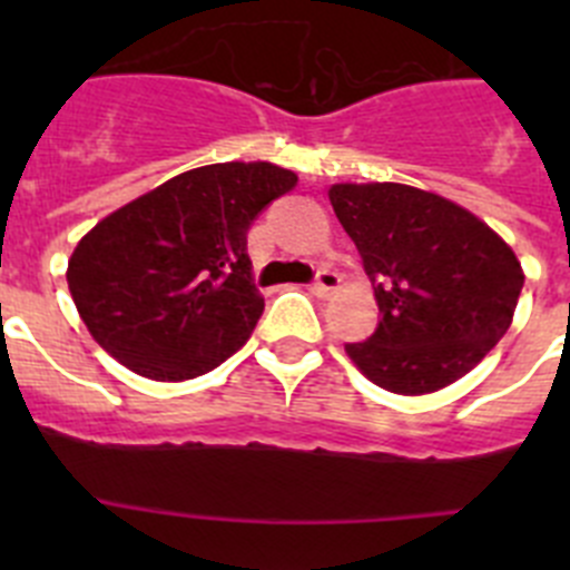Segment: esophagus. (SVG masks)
Wrapping results in <instances>:
<instances>
[{
    "label": "esophagus",
    "instance_id": "esophagus-1",
    "mask_svg": "<svg viewBox=\"0 0 570 570\" xmlns=\"http://www.w3.org/2000/svg\"><path fill=\"white\" fill-rule=\"evenodd\" d=\"M336 288H340V274H334V271L328 268H322L320 274H316V282L311 285V291H314L316 296H322V299H328Z\"/></svg>",
    "mask_w": 570,
    "mask_h": 570
}]
</instances>
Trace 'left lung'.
Returning a JSON list of instances; mask_svg holds the SVG:
<instances>
[{"label": "left lung", "instance_id": "8db88e82", "mask_svg": "<svg viewBox=\"0 0 570 570\" xmlns=\"http://www.w3.org/2000/svg\"><path fill=\"white\" fill-rule=\"evenodd\" d=\"M336 219L374 282L380 328L345 345L391 394L422 396L462 380L511 328L522 265L480 216L400 183H336Z\"/></svg>", "mask_w": 570, "mask_h": 570}]
</instances>
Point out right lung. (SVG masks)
I'll return each mask as SVG.
<instances>
[{
	"label": "right lung",
	"mask_w": 570,
	"mask_h": 570,
	"mask_svg": "<svg viewBox=\"0 0 570 570\" xmlns=\"http://www.w3.org/2000/svg\"><path fill=\"white\" fill-rule=\"evenodd\" d=\"M294 185V170L274 163L203 165L99 219L65 271L85 328L145 380L223 365L265 311L248 228Z\"/></svg>",
	"instance_id": "obj_1"
}]
</instances>
